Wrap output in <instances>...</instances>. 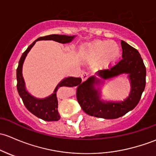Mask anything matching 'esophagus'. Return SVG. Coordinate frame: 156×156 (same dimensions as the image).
Instances as JSON below:
<instances>
[{"label":"esophagus","instance_id":"obj_1","mask_svg":"<svg viewBox=\"0 0 156 156\" xmlns=\"http://www.w3.org/2000/svg\"><path fill=\"white\" fill-rule=\"evenodd\" d=\"M88 77H89V74H88L86 72H83V73H81V78H82V80H83V82L86 81V80L88 79Z\"/></svg>","mask_w":156,"mask_h":156}]
</instances>
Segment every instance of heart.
<instances>
[{
    "instance_id": "obj_1",
    "label": "heart",
    "mask_w": 156,
    "mask_h": 156,
    "mask_svg": "<svg viewBox=\"0 0 156 156\" xmlns=\"http://www.w3.org/2000/svg\"><path fill=\"white\" fill-rule=\"evenodd\" d=\"M82 54L85 58L91 62L99 59L101 66L108 67L119 60L120 47L114 41H95L88 45Z\"/></svg>"
}]
</instances>
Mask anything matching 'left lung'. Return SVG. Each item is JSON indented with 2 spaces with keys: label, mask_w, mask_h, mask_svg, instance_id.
Returning a JSON list of instances; mask_svg holds the SVG:
<instances>
[{
  "label": "left lung",
  "mask_w": 156,
  "mask_h": 156,
  "mask_svg": "<svg viewBox=\"0 0 156 156\" xmlns=\"http://www.w3.org/2000/svg\"><path fill=\"white\" fill-rule=\"evenodd\" d=\"M122 58L110 69L98 70L96 74L104 80L122 73L128 74L131 83L129 96L123 101H104L94 84L101 80L94 76L82 83L76 89V98L83 111L91 116L113 119L121 117L133 110L140 100L146 86L147 70L139 52L125 41H121Z\"/></svg>",
  "instance_id": "left-lung-1"
}]
</instances>
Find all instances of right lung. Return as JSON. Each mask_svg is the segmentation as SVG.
<instances>
[{
	"instance_id": "right-lung-1",
	"label": "right lung",
	"mask_w": 156,
	"mask_h": 156,
	"mask_svg": "<svg viewBox=\"0 0 156 156\" xmlns=\"http://www.w3.org/2000/svg\"><path fill=\"white\" fill-rule=\"evenodd\" d=\"M75 37V36H67V35H58V34H51L47 35L45 37H41L36 41H34L28 47V49L23 52L20 60L19 62V66L16 70V79H17V90L19 96L22 99L25 107L34 115H36L38 118L45 121L52 122L58 121L60 119V115L58 111V99L57 93L58 88L62 86H67V87H73V86H79L81 85L82 79L76 77H66L62 80L60 83L58 84L55 89L53 94H51L49 97L46 98L39 99L36 98L34 96L30 95L29 93L26 91L25 86V81H24L23 76H22V65L25 61L27 54L30 50L34 45L35 44L36 41H54L56 42L61 43H70L72 40Z\"/></svg>"
}]
</instances>
